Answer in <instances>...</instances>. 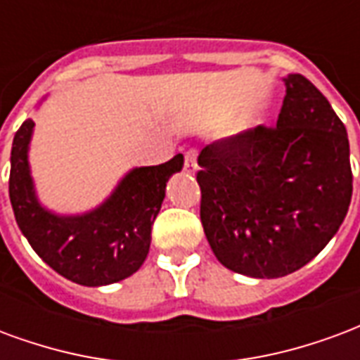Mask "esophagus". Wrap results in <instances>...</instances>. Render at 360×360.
I'll return each mask as SVG.
<instances>
[{
  "instance_id": "esophagus-1",
  "label": "esophagus",
  "mask_w": 360,
  "mask_h": 360,
  "mask_svg": "<svg viewBox=\"0 0 360 360\" xmlns=\"http://www.w3.org/2000/svg\"><path fill=\"white\" fill-rule=\"evenodd\" d=\"M184 169H186V172H190V174H193V172L198 170V149H188V151H186Z\"/></svg>"
}]
</instances>
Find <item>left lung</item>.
Wrapping results in <instances>:
<instances>
[{
	"mask_svg": "<svg viewBox=\"0 0 360 360\" xmlns=\"http://www.w3.org/2000/svg\"><path fill=\"white\" fill-rule=\"evenodd\" d=\"M276 126H257L199 153L201 222L212 253L251 278H280L313 261L347 214V130L301 75L284 78Z\"/></svg>",
	"mask_w": 360,
	"mask_h": 360,
	"instance_id": "left-lung-1",
	"label": "left lung"
}]
</instances>
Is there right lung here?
I'll use <instances>...</instances> for the list:
<instances>
[{
  "instance_id": "right-lung-1",
  "label": "right lung",
  "mask_w": 360,
  "mask_h": 360,
  "mask_svg": "<svg viewBox=\"0 0 360 360\" xmlns=\"http://www.w3.org/2000/svg\"><path fill=\"white\" fill-rule=\"evenodd\" d=\"M34 120L18 128L11 149L9 198L28 243L41 261L70 282L88 288L132 276L149 253L151 226L167 182L184 167V155L157 167H136L101 205L82 214H57L36 195L28 149Z\"/></svg>"
}]
</instances>
